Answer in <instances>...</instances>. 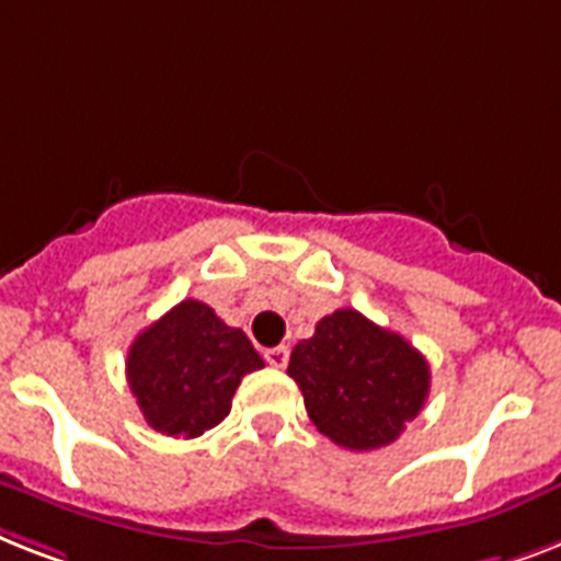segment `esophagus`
<instances>
[{"instance_id": "34e87169", "label": "esophagus", "mask_w": 561, "mask_h": 561, "mask_svg": "<svg viewBox=\"0 0 561 561\" xmlns=\"http://www.w3.org/2000/svg\"><path fill=\"white\" fill-rule=\"evenodd\" d=\"M288 345H276V348H267L265 352V359H267V366L273 368H285L288 366Z\"/></svg>"}]
</instances>
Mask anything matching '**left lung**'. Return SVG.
<instances>
[{
	"mask_svg": "<svg viewBox=\"0 0 561 561\" xmlns=\"http://www.w3.org/2000/svg\"><path fill=\"white\" fill-rule=\"evenodd\" d=\"M288 375L313 426L357 453L398 440L430 394L426 357L354 308L322 317L311 340L296 343Z\"/></svg>",
	"mask_w": 561,
	"mask_h": 561,
	"instance_id": "1",
	"label": "left lung"
}]
</instances>
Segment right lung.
<instances>
[{
  "instance_id": "right-lung-1",
  "label": "right lung",
  "mask_w": 561,
  "mask_h": 561,
  "mask_svg": "<svg viewBox=\"0 0 561 561\" xmlns=\"http://www.w3.org/2000/svg\"><path fill=\"white\" fill-rule=\"evenodd\" d=\"M265 366L241 328L209 305L184 299L140 331L126 380L147 423L172 438H198L230 414L241 377Z\"/></svg>"
}]
</instances>
